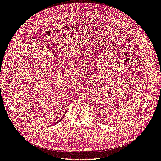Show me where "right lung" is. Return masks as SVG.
<instances>
[{"label":"right lung","instance_id":"obj_1","mask_svg":"<svg viewBox=\"0 0 161 161\" xmlns=\"http://www.w3.org/2000/svg\"><path fill=\"white\" fill-rule=\"evenodd\" d=\"M66 112H67V111H65V113H64V115H63V116H62V118H61V119H59V120H58V121H57V122H55V123H54V124H52V125H50V126H53V125H56V124H57V123H58V122H60V121H61V120H62V118H63V117H64V116H65V113H66Z\"/></svg>","mask_w":161,"mask_h":161}]
</instances>
